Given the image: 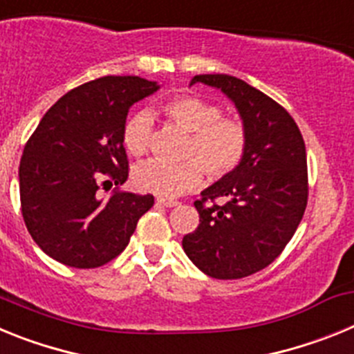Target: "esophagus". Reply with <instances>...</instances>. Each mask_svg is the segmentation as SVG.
<instances>
[{
    "label": "esophagus",
    "mask_w": 354,
    "mask_h": 354,
    "mask_svg": "<svg viewBox=\"0 0 354 354\" xmlns=\"http://www.w3.org/2000/svg\"><path fill=\"white\" fill-rule=\"evenodd\" d=\"M156 202H158L159 205H165V207H175V205H179V200L167 198V196H158Z\"/></svg>",
    "instance_id": "obj_1"
}]
</instances>
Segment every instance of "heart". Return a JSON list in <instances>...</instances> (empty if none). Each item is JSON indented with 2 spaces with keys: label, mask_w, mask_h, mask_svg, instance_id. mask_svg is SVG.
<instances>
[{
  "label": "heart",
  "mask_w": 354,
  "mask_h": 354,
  "mask_svg": "<svg viewBox=\"0 0 354 354\" xmlns=\"http://www.w3.org/2000/svg\"><path fill=\"white\" fill-rule=\"evenodd\" d=\"M161 113L175 126L189 133L184 158L179 165L150 161L134 168L133 180L142 192L159 196H179L192 192L204 180V171L211 180H223L232 175L248 150V127L241 118L223 117L214 102L195 95L174 97L161 104ZM152 134L149 113H136L126 122L122 142L131 156L147 154Z\"/></svg>",
  "instance_id": "heart-1"
}]
</instances>
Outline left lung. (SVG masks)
<instances>
[{
  "mask_svg": "<svg viewBox=\"0 0 354 354\" xmlns=\"http://www.w3.org/2000/svg\"><path fill=\"white\" fill-rule=\"evenodd\" d=\"M221 90L236 104L250 142L241 167L200 193V225L183 248L205 274L236 280L264 270L294 236L308 198L306 150L294 118L239 77L200 74L192 84ZM223 198V205H216Z\"/></svg>",
  "mask_w": 354,
  "mask_h": 354,
  "instance_id": "left-lung-1",
  "label": "left lung"
}]
</instances>
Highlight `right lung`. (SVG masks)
Listing matches in <instances>:
<instances>
[{
    "mask_svg": "<svg viewBox=\"0 0 354 354\" xmlns=\"http://www.w3.org/2000/svg\"><path fill=\"white\" fill-rule=\"evenodd\" d=\"M159 90L138 76H104L60 97L24 145L19 165L21 211L28 232L46 255L77 270L120 255L152 195L115 192L129 161L122 142L127 111Z\"/></svg>",
    "mask_w": 354,
    "mask_h": 354,
    "instance_id": "1",
    "label": "right lung"
}]
</instances>
